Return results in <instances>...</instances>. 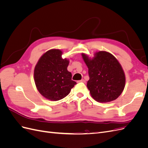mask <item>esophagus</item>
Segmentation results:
<instances>
[{
  "label": "esophagus",
  "instance_id": "esophagus-1",
  "mask_svg": "<svg viewBox=\"0 0 148 148\" xmlns=\"http://www.w3.org/2000/svg\"><path fill=\"white\" fill-rule=\"evenodd\" d=\"M79 82H83V83H85V82H86V81H85V80H84V79H81V80H79Z\"/></svg>",
  "mask_w": 148,
  "mask_h": 148
}]
</instances>
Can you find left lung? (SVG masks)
<instances>
[{
	"label": "left lung",
	"instance_id": "8db88e82",
	"mask_svg": "<svg viewBox=\"0 0 148 148\" xmlns=\"http://www.w3.org/2000/svg\"><path fill=\"white\" fill-rule=\"evenodd\" d=\"M82 56L88 68L87 87L93 99L99 102H109L118 98L126 81L118 60L106 51L97 52L92 57L84 53Z\"/></svg>",
	"mask_w": 148,
	"mask_h": 148
}]
</instances>
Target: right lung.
I'll list each match as a JSON object with an SVG mask.
<instances>
[{
	"label": "right lung",
	"mask_w": 148,
	"mask_h": 148,
	"mask_svg": "<svg viewBox=\"0 0 148 148\" xmlns=\"http://www.w3.org/2000/svg\"><path fill=\"white\" fill-rule=\"evenodd\" d=\"M60 49L49 50L40 57L34 70V79L39 92L46 99L56 101L69 95L75 82L67 70L69 60L62 59Z\"/></svg>",
	"instance_id": "1"
}]
</instances>
